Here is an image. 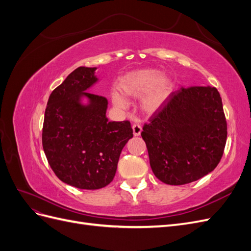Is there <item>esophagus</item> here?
I'll use <instances>...</instances> for the list:
<instances>
[{
	"label": "esophagus",
	"instance_id": "obj_1",
	"mask_svg": "<svg viewBox=\"0 0 251 251\" xmlns=\"http://www.w3.org/2000/svg\"><path fill=\"white\" fill-rule=\"evenodd\" d=\"M132 128H133V135H134V136H136V137H137V136H139V135L141 134L142 127H141V126H140V125H138V124H135V125L132 126Z\"/></svg>",
	"mask_w": 251,
	"mask_h": 251
}]
</instances>
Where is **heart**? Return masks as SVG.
I'll use <instances>...</instances> for the list:
<instances>
[{
    "instance_id": "1",
    "label": "heart",
    "mask_w": 251,
    "mask_h": 251,
    "mask_svg": "<svg viewBox=\"0 0 251 251\" xmlns=\"http://www.w3.org/2000/svg\"><path fill=\"white\" fill-rule=\"evenodd\" d=\"M117 91H112L110 97L113 104L119 109H126L128 98H141V109L144 113L155 114L168 101L174 86L171 77L160 70L142 69L126 73L118 80Z\"/></svg>"
}]
</instances>
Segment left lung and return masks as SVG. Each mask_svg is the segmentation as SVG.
<instances>
[{"mask_svg":"<svg viewBox=\"0 0 251 251\" xmlns=\"http://www.w3.org/2000/svg\"><path fill=\"white\" fill-rule=\"evenodd\" d=\"M150 121L141 136L151 171L163 183H191L214 171L221 160L227 125L215 87H182Z\"/></svg>","mask_w":251,"mask_h":251,"instance_id":"left-lung-1","label":"left lung"}]
</instances>
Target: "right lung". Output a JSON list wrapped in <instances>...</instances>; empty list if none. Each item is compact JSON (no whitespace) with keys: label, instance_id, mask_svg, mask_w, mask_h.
Instances as JSON below:
<instances>
[{"label":"right lung","instance_id":"add662e5","mask_svg":"<svg viewBox=\"0 0 251 251\" xmlns=\"http://www.w3.org/2000/svg\"><path fill=\"white\" fill-rule=\"evenodd\" d=\"M97 68L78 67L52 91L45 111L43 149L64 183L80 189L107 186L119 156L133 137L128 121L105 117L108 100L88 91L100 81Z\"/></svg>","mask_w":251,"mask_h":251}]
</instances>
